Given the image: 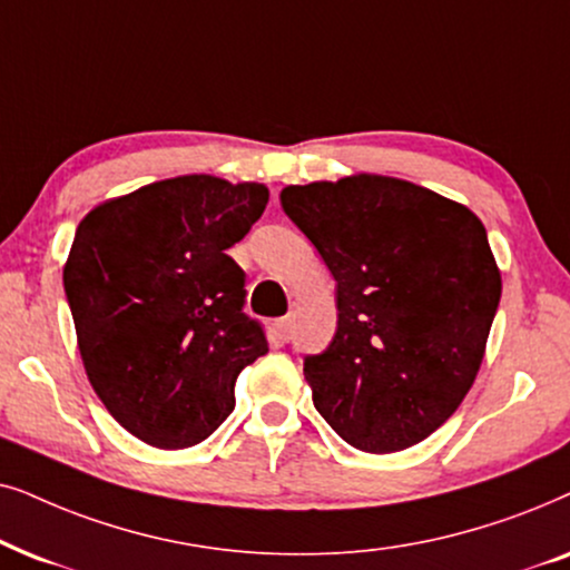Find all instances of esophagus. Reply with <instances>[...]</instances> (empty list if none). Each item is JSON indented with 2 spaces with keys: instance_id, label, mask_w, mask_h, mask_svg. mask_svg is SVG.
Masks as SVG:
<instances>
[{
  "instance_id": "1",
  "label": "esophagus",
  "mask_w": 570,
  "mask_h": 570,
  "mask_svg": "<svg viewBox=\"0 0 570 570\" xmlns=\"http://www.w3.org/2000/svg\"><path fill=\"white\" fill-rule=\"evenodd\" d=\"M276 338L281 341V344H286V341L292 338V321L289 317H281V321H276Z\"/></svg>"
}]
</instances>
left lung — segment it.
Wrapping results in <instances>:
<instances>
[{"label":"left lung","mask_w":570,"mask_h":570,"mask_svg":"<svg viewBox=\"0 0 570 570\" xmlns=\"http://www.w3.org/2000/svg\"><path fill=\"white\" fill-rule=\"evenodd\" d=\"M336 278V336L305 356L315 409L354 449L420 443L472 389L500 302L488 232L461 203L356 174L281 189Z\"/></svg>","instance_id":"left-lung-1"}]
</instances>
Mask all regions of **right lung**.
<instances>
[{"label":"right lung","mask_w":570,"mask_h":570,"mask_svg":"<svg viewBox=\"0 0 570 570\" xmlns=\"http://www.w3.org/2000/svg\"><path fill=\"white\" fill-rule=\"evenodd\" d=\"M268 187L189 174L96 206L65 263V294L88 381L127 432L189 449L234 412V383L268 352L242 313L245 237Z\"/></svg>","instance_id":"obj_1"}]
</instances>
